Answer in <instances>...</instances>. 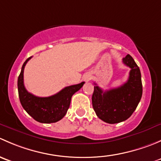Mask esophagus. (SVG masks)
<instances>
[{
    "mask_svg": "<svg viewBox=\"0 0 161 161\" xmlns=\"http://www.w3.org/2000/svg\"><path fill=\"white\" fill-rule=\"evenodd\" d=\"M90 79H91V75L90 74H87V75H86L85 76H84V80L86 81V82L90 81Z\"/></svg>",
    "mask_w": 161,
    "mask_h": 161,
    "instance_id": "1",
    "label": "esophagus"
}]
</instances>
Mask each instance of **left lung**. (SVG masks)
<instances>
[{
  "instance_id": "8db88e82",
  "label": "left lung",
  "mask_w": 161,
  "mask_h": 161,
  "mask_svg": "<svg viewBox=\"0 0 161 161\" xmlns=\"http://www.w3.org/2000/svg\"><path fill=\"white\" fill-rule=\"evenodd\" d=\"M123 63L131 69L127 82L118 88L103 91L95 83L92 97V108L97 117L109 124L127 120L137 108L142 94L139 68L129 54Z\"/></svg>"
}]
</instances>
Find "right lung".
<instances>
[{"mask_svg": "<svg viewBox=\"0 0 161 161\" xmlns=\"http://www.w3.org/2000/svg\"><path fill=\"white\" fill-rule=\"evenodd\" d=\"M32 57L24 62L20 75L18 78V90L21 104L25 111L36 121L40 123H54L64 117L70 106L71 97L84 85V82L69 86L58 93L47 97H39L30 93L24 86L23 73L26 63Z\"/></svg>", "mask_w": 161, "mask_h": 161, "instance_id": "1", "label": "right lung"}]
</instances>
